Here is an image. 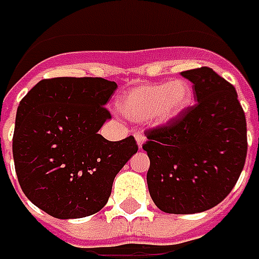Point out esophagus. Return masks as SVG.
Wrapping results in <instances>:
<instances>
[{"instance_id":"34e87169","label":"esophagus","mask_w":259,"mask_h":259,"mask_svg":"<svg viewBox=\"0 0 259 259\" xmlns=\"http://www.w3.org/2000/svg\"><path fill=\"white\" fill-rule=\"evenodd\" d=\"M135 139H137V144H138L139 149H141V148H142V145L146 142V137H145L144 134H137V135H135Z\"/></svg>"}]
</instances>
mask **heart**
Segmentation results:
<instances>
[{"label": "heart", "mask_w": 259, "mask_h": 259, "mask_svg": "<svg viewBox=\"0 0 259 259\" xmlns=\"http://www.w3.org/2000/svg\"><path fill=\"white\" fill-rule=\"evenodd\" d=\"M192 96L191 83L185 79L141 85L118 99L117 110L126 120L164 126L184 114L191 106Z\"/></svg>", "instance_id": "b5f03b06"}]
</instances>
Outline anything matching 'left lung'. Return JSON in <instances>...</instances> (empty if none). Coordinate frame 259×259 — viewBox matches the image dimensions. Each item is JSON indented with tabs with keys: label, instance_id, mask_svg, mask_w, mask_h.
<instances>
[{
	"label": "left lung",
	"instance_id": "1",
	"mask_svg": "<svg viewBox=\"0 0 259 259\" xmlns=\"http://www.w3.org/2000/svg\"><path fill=\"white\" fill-rule=\"evenodd\" d=\"M198 103L171 124L146 131L150 198L174 214L213 208L230 194L247 156V122L237 92L212 68L181 72Z\"/></svg>",
	"mask_w": 259,
	"mask_h": 259
}]
</instances>
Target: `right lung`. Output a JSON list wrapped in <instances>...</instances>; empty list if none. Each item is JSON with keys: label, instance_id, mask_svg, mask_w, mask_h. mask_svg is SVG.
Instances as JSON below:
<instances>
[{"label": "right lung", "instance_id": "right-lung-1", "mask_svg": "<svg viewBox=\"0 0 259 259\" xmlns=\"http://www.w3.org/2000/svg\"><path fill=\"white\" fill-rule=\"evenodd\" d=\"M117 83L103 78L43 79L16 111L12 152L27 199L57 219L96 213L109 201L115 176L138 145L111 142L99 130Z\"/></svg>", "mask_w": 259, "mask_h": 259}]
</instances>
